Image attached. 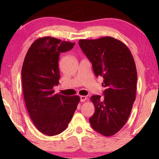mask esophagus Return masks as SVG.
<instances>
[{
    "label": "esophagus",
    "mask_w": 159,
    "mask_h": 159,
    "mask_svg": "<svg viewBox=\"0 0 159 159\" xmlns=\"http://www.w3.org/2000/svg\"><path fill=\"white\" fill-rule=\"evenodd\" d=\"M86 99H87V97L85 96V95H81L80 96V102H83L86 100Z\"/></svg>",
    "instance_id": "1"
}]
</instances>
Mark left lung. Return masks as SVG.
Returning <instances> with one entry per match:
<instances>
[{"mask_svg":"<svg viewBox=\"0 0 159 159\" xmlns=\"http://www.w3.org/2000/svg\"><path fill=\"white\" fill-rule=\"evenodd\" d=\"M80 48L92 63L97 77H103L104 97L93 95L95 113L89 118L92 128L106 137L121 129L135 100L138 74L128 48L114 38L80 39Z\"/></svg>","mask_w":159,"mask_h":159,"instance_id":"1","label":"left lung"}]
</instances>
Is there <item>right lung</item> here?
Listing matches in <instances>:
<instances>
[{"mask_svg": "<svg viewBox=\"0 0 159 159\" xmlns=\"http://www.w3.org/2000/svg\"><path fill=\"white\" fill-rule=\"evenodd\" d=\"M75 43L53 37L40 38L29 48L21 69V82L26 109L38 130L48 136L58 134L71 121L80 101L79 96L55 94L60 78V54Z\"/></svg>", "mask_w": 159, "mask_h": 159, "instance_id": "right-lung-1", "label": "right lung"}]
</instances>
